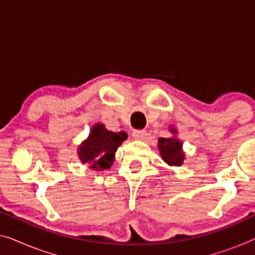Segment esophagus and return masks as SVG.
<instances>
[{"instance_id":"34e87169","label":"esophagus","mask_w":255,"mask_h":255,"mask_svg":"<svg viewBox=\"0 0 255 255\" xmlns=\"http://www.w3.org/2000/svg\"><path fill=\"white\" fill-rule=\"evenodd\" d=\"M146 131L145 130H133L132 132V137L134 139H138V140H142L146 137Z\"/></svg>"}]
</instances>
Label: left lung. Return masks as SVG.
Masks as SVG:
<instances>
[{
	"instance_id": "1",
	"label": "left lung",
	"mask_w": 255,
	"mask_h": 255,
	"mask_svg": "<svg viewBox=\"0 0 255 255\" xmlns=\"http://www.w3.org/2000/svg\"><path fill=\"white\" fill-rule=\"evenodd\" d=\"M169 131L173 134L177 133L175 128L172 127ZM158 148L162 160L169 166H181L183 163L184 153L182 151V141L177 139L175 135L169 138H159Z\"/></svg>"
}]
</instances>
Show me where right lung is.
Instances as JSON below:
<instances>
[{
	"instance_id": "obj_1",
	"label": "right lung",
	"mask_w": 255,
	"mask_h": 255,
	"mask_svg": "<svg viewBox=\"0 0 255 255\" xmlns=\"http://www.w3.org/2000/svg\"><path fill=\"white\" fill-rule=\"evenodd\" d=\"M127 138L125 132L109 131L103 124L97 123L92 128L88 138L79 146L78 155L82 163H89L90 168L109 169L115 160V153Z\"/></svg>"
}]
</instances>
